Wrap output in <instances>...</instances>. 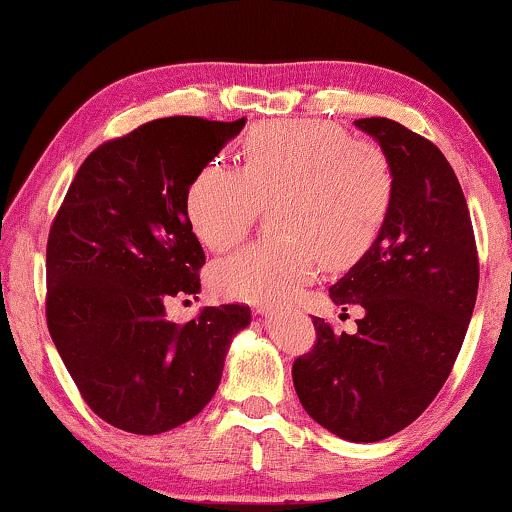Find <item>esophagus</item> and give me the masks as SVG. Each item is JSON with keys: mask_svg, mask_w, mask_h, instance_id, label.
I'll return each mask as SVG.
<instances>
[{"mask_svg": "<svg viewBox=\"0 0 512 512\" xmlns=\"http://www.w3.org/2000/svg\"><path fill=\"white\" fill-rule=\"evenodd\" d=\"M273 306L271 304H257L255 306V315H271Z\"/></svg>", "mask_w": 512, "mask_h": 512, "instance_id": "obj_1", "label": "esophagus"}]
</instances>
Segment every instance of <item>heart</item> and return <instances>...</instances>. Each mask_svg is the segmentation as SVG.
<instances>
[{
    "mask_svg": "<svg viewBox=\"0 0 512 512\" xmlns=\"http://www.w3.org/2000/svg\"><path fill=\"white\" fill-rule=\"evenodd\" d=\"M243 174L206 162L187 187L185 211L206 248L239 243L271 206L273 241H259L211 269L215 294L234 301H280L311 280L325 262L341 269L378 239L394 201L385 150L350 139L341 127L280 120L255 127L243 143Z\"/></svg>",
    "mask_w": 512,
    "mask_h": 512,
    "instance_id": "b5f03b06",
    "label": "heart"
}]
</instances>
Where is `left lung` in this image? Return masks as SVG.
I'll list each match as a JSON object with an SVG mask.
<instances>
[{"mask_svg": "<svg viewBox=\"0 0 512 512\" xmlns=\"http://www.w3.org/2000/svg\"><path fill=\"white\" fill-rule=\"evenodd\" d=\"M385 150L394 201L364 257L329 287L357 304L355 334L313 318L315 345L294 359L301 406L331 434L376 443L424 413L448 380L478 297V248L450 162L434 143L390 118L355 120Z\"/></svg>", "mask_w": 512, "mask_h": 512, "instance_id": "8db88e82", "label": "left lung"}]
</instances>
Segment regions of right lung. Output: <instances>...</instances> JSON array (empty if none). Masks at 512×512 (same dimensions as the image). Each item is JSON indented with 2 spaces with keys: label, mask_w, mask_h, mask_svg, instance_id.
<instances>
[{
  "label": "right lung",
  "mask_w": 512,
  "mask_h": 512,
  "mask_svg": "<svg viewBox=\"0 0 512 512\" xmlns=\"http://www.w3.org/2000/svg\"><path fill=\"white\" fill-rule=\"evenodd\" d=\"M246 125L174 115L85 157L46 248V320L85 403L129 434H162L213 399L243 304L185 325L164 304L199 292L206 264L185 211L197 171Z\"/></svg>",
  "instance_id": "add662e5"
}]
</instances>
